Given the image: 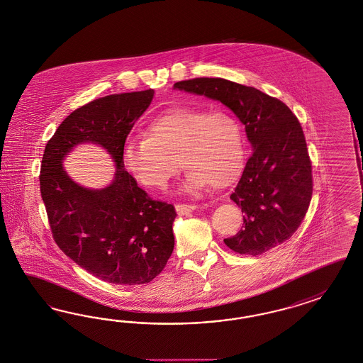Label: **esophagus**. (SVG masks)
I'll return each instance as SVG.
<instances>
[{
	"label": "esophagus",
	"instance_id": "esophagus-1",
	"mask_svg": "<svg viewBox=\"0 0 363 363\" xmlns=\"http://www.w3.org/2000/svg\"><path fill=\"white\" fill-rule=\"evenodd\" d=\"M196 205H185V203H178L177 206H175V209H177V213L179 214V216H188L190 213L193 212V211H196Z\"/></svg>",
	"mask_w": 363,
	"mask_h": 363
}]
</instances>
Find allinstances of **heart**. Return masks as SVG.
Instances as JSON below:
<instances>
[{"instance_id":"heart-1","label":"heart","mask_w":363,"mask_h":363,"mask_svg":"<svg viewBox=\"0 0 363 363\" xmlns=\"http://www.w3.org/2000/svg\"><path fill=\"white\" fill-rule=\"evenodd\" d=\"M188 172L185 188L233 185L245 166V139L238 118L224 110L179 107L154 118L145 137L122 149L125 170L146 188L162 189L178 170Z\"/></svg>"}]
</instances>
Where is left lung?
<instances>
[{"label":"left lung","instance_id":"1","mask_svg":"<svg viewBox=\"0 0 363 363\" xmlns=\"http://www.w3.org/2000/svg\"><path fill=\"white\" fill-rule=\"evenodd\" d=\"M174 89L221 101L245 125L253 152L230 196L244 212V226L224 238L226 247L257 256L283 244L299 228L313 196L311 162L296 116L260 89L221 77L178 82Z\"/></svg>","mask_w":363,"mask_h":363}]
</instances>
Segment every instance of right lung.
Returning a JSON list of instances; mask_svg holds the SVG:
<instances>
[{
  "label": "right lung",
  "instance_id": "add662e5",
  "mask_svg": "<svg viewBox=\"0 0 363 363\" xmlns=\"http://www.w3.org/2000/svg\"><path fill=\"white\" fill-rule=\"evenodd\" d=\"M154 98V89L92 100L69 113L45 146L40 190L59 248L79 267L121 286L150 283L174 250V206L152 201L125 170L127 135ZM92 143L116 164L112 184L82 187L63 160L76 145Z\"/></svg>",
  "mask_w": 363,
  "mask_h": 363
}]
</instances>
